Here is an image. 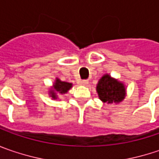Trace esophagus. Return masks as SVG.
<instances>
[{
  "instance_id": "esophagus-1",
  "label": "esophagus",
  "mask_w": 159,
  "mask_h": 159,
  "mask_svg": "<svg viewBox=\"0 0 159 159\" xmlns=\"http://www.w3.org/2000/svg\"><path fill=\"white\" fill-rule=\"evenodd\" d=\"M80 84H81L82 85H84V86H86V85H88L89 82H88L87 80H83V81H81V82H80Z\"/></svg>"
}]
</instances>
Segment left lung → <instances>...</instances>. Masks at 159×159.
Segmentation results:
<instances>
[{
	"label": "left lung",
	"instance_id": "left-lung-1",
	"mask_svg": "<svg viewBox=\"0 0 159 159\" xmlns=\"http://www.w3.org/2000/svg\"><path fill=\"white\" fill-rule=\"evenodd\" d=\"M96 91L99 99L107 104H118L126 96V86L123 82L112 77L109 74H105L99 80Z\"/></svg>",
	"mask_w": 159,
	"mask_h": 159
}]
</instances>
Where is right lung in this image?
I'll return each instance as SVG.
<instances>
[{"label": "right lung", "mask_w": 159, "mask_h": 159, "mask_svg": "<svg viewBox=\"0 0 159 159\" xmlns=\"http://www.w3.org/2000/svg\"><path fill=\"white\" fill-rule=\"evenodd\" d=\"M73 86V84L63 82L59 78H56L54 83L52 84V86L49 89V96L52 100H59V94H65Z\"/></svg>", "instance_id": "obj_1"}]
</instances>
